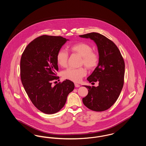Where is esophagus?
I'll use <instances>...</instances> for the list:
<instances>
[{"label": "esophagus", "instance_id": "1", "mask_svg": "<svg viewBox=\"0 0 146 146\" xmlns=\"http://www.w3.org/2000/svg\"><path fill=\"white\" fill-rule=\"evenodd\" d=\"M74 85H75V87H76V88H79V87H80V85L78 84H77V83H74Z\"/></svg>", "mask_w": 146, "mask_h": 146}]
</instances>
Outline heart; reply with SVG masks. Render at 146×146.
Masks as SVG:
<instances>
[{
    "mask_svg": "<svg viewBox=\"0 0 146 146\" xmlns=\"http://www.w3.org/2000/svg\"><path fill=\"white\" fill-rule=\"evenodd\" d=\"M70 52L75 53L82 57V64L88 70L94 69L98 64V54L92 50L91 45L86 42H78L71 44L69 47ZM56 59L58 64L61 67H66L68 59V54L64 50H60L57 52ZM87 72L85 68H68L62 72V76L65 79L74 82H79L82 78L86 76Z\"/></svg>",
    "mask_w": 146,
    "mask_h": 146,
    "instance_id": "obj_1",
    "label": "heart"
}]
</instances>
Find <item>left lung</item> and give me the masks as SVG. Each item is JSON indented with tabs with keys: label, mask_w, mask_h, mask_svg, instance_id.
<instances>
[{
	"label": "left lung",
	"mask_w": 146,
	"mask_h": 146,
	"mask_svg": "<svg viewBox=\"0 0 146 146\" xmlns=\"http://www.w3.org/2000/svg\"><path fill=\"white\" fill-rule=\"evenodd\" d=\"M79 36L94 40L99 56L97 67L87 79L90 82H98L99 85L85 86L88 92L82 98V102L91 110L105 111L116 102L122 91L125 71L124 60L116 45L104 35L91 33Z\"/></svg>",
	"instance_id": "obj_1"
}]
</instances>
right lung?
<instances>
[{
  "label": "right lung",
  "mask_w": 146,
  "mask_h": 146,
  "mask_svg": "<svg viewBox=\"0 0 146 146\" xmlns=\"http://www.w3.org/2000/svg\"><path fill=\"white\" fill-rule=\"evenodd\" d=\"M68 40L61 36L42 35L31 41L24 49L20 62L22 83L35 107L46 114L58 112L66 103L74 84L66 79L58 80L57 52Z\"/></svg>",
  "instance_id": "right-lung-1"
}]
</instances>
